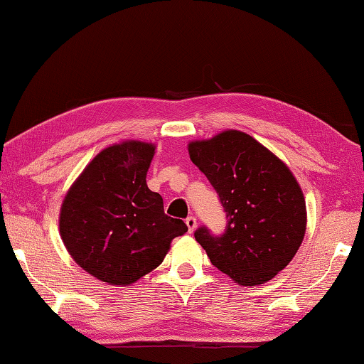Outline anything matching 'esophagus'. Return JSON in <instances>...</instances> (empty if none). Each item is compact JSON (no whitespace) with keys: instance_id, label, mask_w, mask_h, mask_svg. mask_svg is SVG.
<instances>
[{"instance_id":"esophagus-1","label":"esophagus","mask_w":364,"mask_h":364,"mask_svg":"<svg viewBox=\"0 0 364 364\" xmlns=\"http://www.w3.org/2000/svg\"><path fill=\"white\" fill-rule=\"evenodd\" d=\"M186 225H188V230H189V232H193L196 228H197V220H196V217H188L186 218Z\"/></svg>"}]
</instances>
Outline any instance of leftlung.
<instances>
[{"mask_svg": "<svg viewBox=\"0 0 364 364\" xmlns=\"http://www.w3.org/2000/svg\"><path fill=\"white\" fill-rule=\"evenodd\" d=\"M226 212L225 231L197 228L213 267L241 286L269 281L297 254L306 230L305 199L284 164L249 134L228 130L189 144Z\"/></svg>", "mask_w": 364, "mask_h": 364, "instance_id": "obj_1", "label": "left lung"}]
</instances>
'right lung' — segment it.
Returning <instances> with one entry per match:
<instances>
[{
  "label": "right lung",
  "instance_id": "add662e5",
  "mask_svg": "<svg viewBox=\"0 0 364 364\" xmlns=\"http://www.w3.org/2000/svg\"><path fill=\"white\" fill-rule=\"evenodd\" d=\"M154 147L125 141L101 151L69 189L59 231L67 250L95 278L125 286L157 268L171 239L188 231L164 212L146 184Z\"/></svg>",
  "mask_w": 364,
  "mask_h": 364
}]
</instances>
